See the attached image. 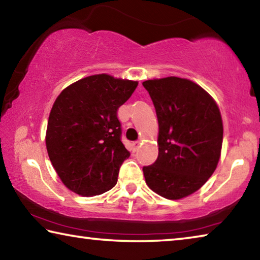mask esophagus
I'll use <instances>...</instances> for the list:
<instances>
[{
  "mask_svg": "<svg viewBox=\"0 0 260 260\" xmlns=\"http://www.w3.org/2000/svg\"><path fill=\"white\" fill-rule=\"evenodd\" d=\"M139 147H140V142H138V141H136V142H133V143H132V150H133V151H136V150H138Z\"/></svg>",
  "mask_w": 260,
  "mask_h": 260,
  "instance_id": "obj_1",
  "label": "esophagus"
}]
</instances>
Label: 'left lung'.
Returning a JSON list of instances; mask_svg holds the SVG:
<instances>
[{"mask_svg":"<svg viewBox=\"0 0 260 260\" xmlns=\"http://www.w3.org/2000/svg\"><path fill=\"white\" fill-rule=\"evenodd\" d=\"M158 119V157L143 167L148 187L180 200L203 186L217 169L223 127L215 101L188 79L167 77L142 82Z\"/></svg>","mask_w":260,"mask_h":260,"instance_id":"8db88e82","label":"left lung"}]
</instances>
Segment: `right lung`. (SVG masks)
Returning <instances> with one entry per match:
<instances>
[{"instance_id": "1", "label": "right lung", "mask_w": 260, "mask_h": 260, "mask_svg": "<svg viewBox=\"0 0 260 260\" xmlns=\"http://www.w3.org/2000/svg\"><path fill=\"white\" fill-rule=\"evenodd\" d=\"M138 81L95 74L65 88L48 119L46 146L56 173L81 196L101 195L116 186L129 151L122 144L117 111Z\"/></svg>"}]
</instances>
